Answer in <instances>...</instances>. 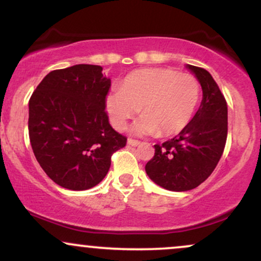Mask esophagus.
<instances>
[{
	"instance_id": "esophagus-1",
	"label": "esophagus",
	"mask_w": 261,
	"mask_h": 261,
	"mask_svg": "<svg viewBox=\"0 0 261 261\" xmlns=\"http://www.w3.org/2000/svg\"><path fill=\"white\" fill-rule=\"evenodd\" d=\"M128 145H130V146H138V145H140V141H138V140H136V139H132V138H129V139H128Z\"/></svg>"
}]
</instances>
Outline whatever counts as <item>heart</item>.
I'll use <instances>...</instances> for the list:
<instances>
[{
    "label": "heart",
    "instance_id": "heart-1",
    "mask_svg": "<svg viewBox=\"0 0 261 261\" xmlns=\"http://www.w3.org/2000/svg\"><path fill=\"white\" fill-rule=\"evenodd\" d=\"M201 86L191 73L166 67L130 72L120 91L108 96L106 108L111 123L122 130L137 111L143 117L134 129L139 134L175 136L189 124L198 104Z\"/></svg>",
    "mask_w": 261,
    "mask_h": 261
}]
</instances>
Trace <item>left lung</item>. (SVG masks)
Wrapping results in <instances>:
<instances>
[{
  "label": "left lung",
  "instance_id": "obj_1",
  "mask_svg": "<svg viewBox=\"0 0 261 261\" xmlns=\"http://www.w3.org/2000/svg\"><path fill=\"white\" fill-rule=\"evenodd\" d=\"M201 83L203 98L189 124L178 136L156 144L146 174L170 191H188L204 181L219 162L227 138V104L207 70L188 65Z\"/></svg>",
  "mask_w": 261,
  "mask_h": 261
}]
</instances>
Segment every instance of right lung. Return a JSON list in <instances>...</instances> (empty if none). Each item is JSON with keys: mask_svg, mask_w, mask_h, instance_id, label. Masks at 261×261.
I'll use <instances>...</instances> for the list:
<instances>
[{"mask_svg": "<svg viewBox=\"0 0 261 261\" xmlns=\"http://www.w3.org/2000/svg\"><path fill=\"white\" fill-rule=\"evenodd\" d=\"M99 65L53 70L29 100V137L44 173L62 188L82 191L108 174L111 156L127 144L109 122L111 80Z\"/></svg>", "mask_w": 261, "mask_h": 261, "instance_id": "1", "label": "right lung"}]
</instances>
